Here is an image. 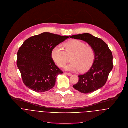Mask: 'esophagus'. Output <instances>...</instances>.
Wrapping results in <instances>:
<instances>
[{"label": "esophagus", "instance_id": "esophagus-1", "mask_svg": "<svg viewBox=\"0 0 128 128\" xmlns=\"http://www.w3.org/2000/svg\"><path fill=\"white\" fill-rule=\"evenodd\" d=\"M68 76H71L72 75V74H70V73H68V72H66V73Z\"/></svg>", "mask_w": 128, "mask_h": 128}]
</instances>
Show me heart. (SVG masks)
<instances>
[{
    "label": "heart",
    "mask_w": 128,
    "mask_h": 128,
    "mask_svg": "<svg viewBox=\"0 0 128 128\" xmlns=\"http://www.w3.org/2000/svg\"><path fill=\"white\" fill-rule=\"evenodd\" d=\"M64 49L60 46H54L51 52V56L54 62L60 68L66 64L68 58L70 56L71 62L65 67L66 70L83 72L88 70L93 64L95 58L94 49L86 46L82 41L74 40L64 44Z\"/></svg>",
    "instance_id": "b5f03b06"
}]
</instances>
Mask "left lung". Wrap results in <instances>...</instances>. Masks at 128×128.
I'll return each instance as SVG.
<instances>
[{
  "label": "left lung",
  "mask_w": 128,
  "mask_h": 128,
  "mask_svg": "<svg viewBox=\"0 0 128 128\" xmlns=\"http://www.w3.org/2000/svg\"><path fill=\"white\" fill-rule=\"evenodd\" d=\"M70 38L86 42L94 51L92 66L86 73L78 76V82L73 86L74 88L82 93L92 92L102 88L107 81L113 68L112 52L102 40L90 34L74 35Z\"/></svg>",
  "instance_id": "left-lung-1"
}]
</instances>
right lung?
Listing matches in <instances>:
<instances>
[{"instance_id": "obj_1", "label": "right lung", "mask_w": 128, "mask_h": 128, "mask_svg": "<svg viewBox=\"0 0 128 128\" xmlns=\"http://www.w3.org/2000/svg\"><path fill=\"white\" fill-rule=\"evenodd\" d=\"M68 38V36L44 32L24 42L18 52L17 66L28 88L43 92L54 86L57 76L63 72L52 60V50Z\"/></svg>"}]
</instances>
